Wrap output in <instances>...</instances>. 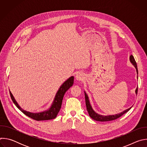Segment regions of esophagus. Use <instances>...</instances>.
<instances>
[{
  "instance_id": "34e87169",
  "label": "esophagus",
  "mask_w": 147,
  "mask_h": 147,
  "mask_svg": "<svg viewBox=\"0 0 147 147\" xmlns=\"http://www.w3.org/2000/svg\"><path fill=\"white\" fill-rule=\"evenodd\" d=\"M84 75L82 74V73H78L76 76V78L77 80H82L84 79Z\"/></svg>"
}]
</instances>
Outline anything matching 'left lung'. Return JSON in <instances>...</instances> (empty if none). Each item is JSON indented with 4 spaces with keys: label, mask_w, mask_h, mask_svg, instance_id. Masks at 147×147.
Segmentation results:
<instances>
[{
    "label": "left lung",
    "mask_w": 147,
    "mask_h": 147,
    "mask_svg": "<svg viewBox=\"0 0 147 147\" xmlns=\"http://www.w3.org/2000/svg\"><path fill=\"white\" fill-rule=\"evenodd\" d=\"M130 60L131 61V63L134 65V66L135 67V68L136 69V71H137V73L138 74V69H137V63L136 61L133 57V55H131L130 56ZM138 78V77H137ZM137 92H138V87L136 88V94H137ZM84 94H85V99H86V107H87V110L88 112V114L90 115V116L94 120H96V121H111V120H115L119 117H120V116H121L123 115H124V113H126L127 112H128L131 108H129L126 110L124 111L123 112H121L119 114H116L115 115H109V116H103V115H100L98 113H96V112H94V111L92 109L90 103V100L88 99V96L87 95V94L86 93V92L84 91Z\"/></svg>",
    "instance_id": "1"
}]
</instances>
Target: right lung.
I'll use <instances>...</instances> for the list:
<instances>
[{
	"label": "right lung",
	"instance_id": "right-lung-1",
	"mask_svg": "<svg viewBox=\"0 0 147 147\" xmlns=\"http://www.w3.org/2000/svg\"><path fill=\"white\" fill-rule=\"evenodd\" d=\"M73 83H74V77L71 76L60 86V88L59 89L58 91L56 94L54 100L52 103V105H51V108L46 111L39 112V113H35L27 112L21 108L18 105V104L17 103V102H16V100H15L11 92L10 91H10V95L11 98L13 103L24 114H25L26 116H28L29 117L37 121L48 120L55 119L57 116V115L58 114L61 108L62 100H63V98L65 92L73 86Z\"/></svg>",
	"mask_w": 147,
	"mask_h": 147
}]
</instances>
